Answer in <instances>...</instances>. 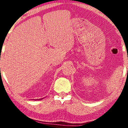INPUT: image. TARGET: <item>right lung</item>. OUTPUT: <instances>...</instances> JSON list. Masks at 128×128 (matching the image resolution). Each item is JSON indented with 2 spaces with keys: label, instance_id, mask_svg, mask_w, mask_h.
<instances>
[{
  "label": "right lung",
  "instance_id": "obj_1",
  "mask_svg": "<svg viewBox=\"0 0 128 128\" xmlns=\"http://www.w3.org/2000/svg\"><path fill=\"white\" fill-rule=\"evenodd\" d=\"M42 99H44V98H42V99H33L34 100H42Z\"/></svg>",
  "mask_w": 128,
  "mask_h": 128
}]
</instances>
